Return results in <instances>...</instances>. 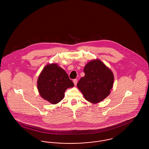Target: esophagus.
<instances>
[{"mask_svg": "<svg viewBox=\"0 0 149 149\" xmlns=\"http://www.w3.org/2000/svg\"><path fill=\"white\" fill-rule=\"evenodd\" d=\"M73 82L74 83V85H76L77 84V82H78V80L77 79H75L73 80Z\"/></svg>", "mask_w": 149, "mask_h": 149, "instance_id": "obj_1", "label": "esophagus"}]
</instances>
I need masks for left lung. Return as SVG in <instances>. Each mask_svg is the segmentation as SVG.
<instances>
[{"mask_svg":"<svg viewBox=\"0 0 149 149\" xmlns=\"http://www.w3.org/2000/svg\"><path fill=\"white\" fill-rule=\"evenodd\" d=\"M85 76L77 84L85 99L93 103H99L109 95L114 81L113 72L100 60L88 63L84 68Z\"/></svg>","mask_w":149,"mask_h":149,"instance_id":"8db88e82","label":"left lung"}]
</instances>
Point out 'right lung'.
I'll list each match as a JSON object with an SVG mask.
<instances>
[{"label":"right lung","mask_w":149,"mask_h":149,"mask_svg":"<svg viewBox=\"0 0 149 149\" xmlns=\"http://www.w3.org/2000/svg\"><path fill=\"white\" fill-rule=\"evenodd\" d=\"M74 85L68 74L55 64L46 66L37 81L41 96L52 104H56L63 99L66 90Z\"/></svg>","instance_id":"obj_1"}]
</instances>
